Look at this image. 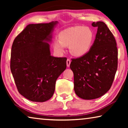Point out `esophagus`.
<instances>
[{
    "instance_id": "esophagus-1",
    "label": "esophagus",
    "mask_w": 128,
    "mask_h": 128,
    "mask_svg": "<svg viewBox=\"0 0 128 128\" xmlns=\"http://www.w3.org/2000/svg\"><path fill=\"white\" fill-rule=\"evenodd\" d=\"M70 59H67L66 60V66L68 67H69V66H70Z\"/></svg>"
}]
</instances>
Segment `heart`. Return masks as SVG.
Here are the masks:
<instances>
[{"instance_id":"b5f03b06","label":"heart","mask_w":128,"mask_h":128,"mask_svg":"<svg viewBox=\"0 0 128 128\" xmlns=\"http://www.w3.org/2000/svg\"><path fill=\"white\" fill-rule=\"evenodd\" d=\"M94 40V34L88 27L76 26L62 30L59 34V40L54 42V48L56 52L62 54L65 47L69 46L70 54L81 57L85 55Z\"/></svg>"}]
</instances>
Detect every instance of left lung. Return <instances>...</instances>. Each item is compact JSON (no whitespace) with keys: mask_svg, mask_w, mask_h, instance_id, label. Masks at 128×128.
I'll list each match as a JSON object with an SVG mask.
<instances>
[{"mask_svg":"<svg viewBox=\"0 0 128 128\" xmlns=\"http://www.w3.org/2000/svg\"><path fill=\"white\" fill-rule=\"evenodd\" d=\"M92 25L98 28L92 48L85 55L72 59L70 65L76 94L86 100L104 95L111 88L118 69V52L114 35L102 21Z\"/></svg>","mask_w":128,"mask_h":128,"instance_id":"1","label":"left lung"}]
</instances>
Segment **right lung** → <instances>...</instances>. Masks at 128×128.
Listing matches in <instances>:
<instances>
[{"instance_id": "add662e5", "label": "right lung", "mask_w": 128, "mask_h": 128, "mask_svg": "<svg viewBox=\"0 0 128 128\" xmlns=\"http://www.w3.org/2000/svg\"><path fill=\"white\" fill-rule=\"evenodd\" d=\"M58 21L28 25L14 39L10 70L17 90L28 100L44 102L55 92V83L66 68V58L51 55L52 33Z\"/></svg>"}]
</instances>
